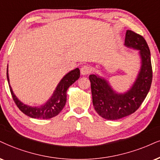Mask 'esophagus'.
<instances>
[{"instance_id": "esophagus-1", "label": "esophagus", "mask_w": 160, "mask_h": 160, "mask_svg": "<svg viewBox=\"0 0 160 160\" xmlns=\"http://www.w3.org/2000/svg\"><path fill=\"white\" fill-rule=\"evenodd\" d=\"M80 71L81 74H82V76H86V75L89 74L90 72H91V68H90L89 66H88V65H84V66L82 67Z\"/></svg>"}]
</instances>
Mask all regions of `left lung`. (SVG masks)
Listing matches in <instances>:
<instances>
[{"instance_id":"obj_1","label":"left lung","mask_w":160,"mask_h":160,"mask_svg":"<svg viewBox=\"0 0 160 160\" xmlns=\"http://www.w3.org/2000/svg\"><path fill=\"white\" fill-rule=\"evenodd\" d=\"M124 44L128 48L139 50L141 59L137 78L129 90L118 92L104 78L97 74L89 76L94 109L105 119H119L134 113L147 96L152 82L151 52L145 38L133 31L127 30Z\"/></svg>"}]
</instances>
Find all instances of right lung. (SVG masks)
Listing matches in <instances>:
<instances>
[{
    "label": "right lung",
    "mask_w": 160,
    "mask_h": 160,
    "mask_svg": "<svg viewBox=\"0 0 160 160\" xmlns=\"http://www.w3.org/2000/svg\"><path fill=\"white\" fill-rule=\"evenodd\" d=\"M7 76L13 100L20 110L27 116L33 118V119H50V118L57 116L64 108L67 102V90L70 88V86L72 85L76 80L79 78L80 70L78 68H76L68 72L59 82L51 97L44 104L37 106V107L36 106L32 107V106L23 104L15 95L10 86V83H9L8 65Z\"/></svg>",
    "instance_id": "obj_1"
}]
</instances>
